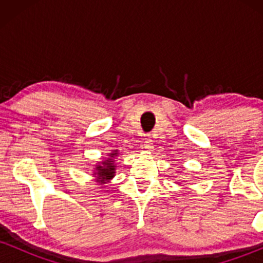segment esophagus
I'll return each instance as SVG.
<instances>
[{
  "label": "esophagus",
  "instance_id": "obj_1",
  "mask_svg": "<svg viewBox=\"0 0 263 263\" xmlns=\"http://www.w3.org/2000/svg\"><path fill=\"white\" fill-rule=\"evenodd\" d=\"M143 148L146 151H152L153 149V141L151 138H146L143 142Z\"/></svg>",
  "mask_w": 263,
  "mask_h": 263
}]
</instances>
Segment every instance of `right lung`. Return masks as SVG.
Here are the masks:
<instances>
[{"mask_svg": "<svg viewBox=\"0 0 263 263\" xmlns=\"http://www.w3.org/2000/svg\"><path fill=\"white\" fill-rule=\"evenodd\" d=\"M117 155H119L117 149L112 151V152L108 155L110 156V158L105 159V161L100 162L98 165H96L95 173H93V176H96V182L105 184L115 177V173H116V172H115L116 171V165H115V162L112 159L114 157H116Z\"/></svg>", "mask_w": 263, "mask_h": 263, "instance_id": "add662e5", "label": "right lung"}]
</instances>
